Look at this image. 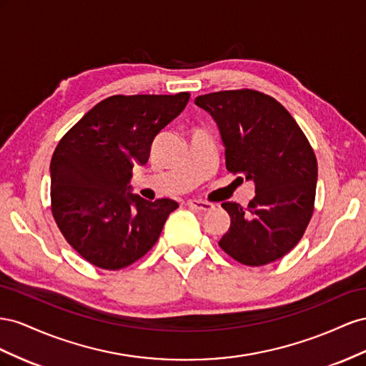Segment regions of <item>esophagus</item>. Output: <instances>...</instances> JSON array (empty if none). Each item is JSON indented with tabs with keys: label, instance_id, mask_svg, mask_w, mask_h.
Masks as SVG:
<instances>
[{
	"label": "esophagus",
	"instance_id": "34e87169",
	"mask_svg": "<svg viewBox=\"0 0 366 366\" xmlns=\"http://www.w3.org/2000/svg\"><path fill=\"white\" fill-rule=\"evenodd\" d=\"M187 207H190L192 210H196V212H210L213 208V204L207 202V201L192 199V201H187Z\"/></svg>",
	"mask_w": 366,
	"mask_h": 366
}]
</instances>
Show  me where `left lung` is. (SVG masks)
I'll return each instance as SVG.
<instances>
[{"label":"left lung","instance_id":"1","mask_svg":"<svg viewBox=\"0 0 366 366\" xmlns=\"http://www.w3.org/2000/svg\"><path fill=\"white\" fill-rule=\"evenodd\" d=\"M194 102L217 124L227 170L256 185L247 208L222 204L232 224L219 247L248 267L274 262L297 245L315 212V150L288 110L262 92H213Z\"/></svg>","mask_w":366,"mask_h":366}]
</instances>
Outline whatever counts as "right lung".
Returning a JSON list of instances; mask_svg holds the SVG:
<instances>
[{
	"instance_id": "1",
	"label": "right lung",
	"mask_w": 366,
	"mask_h": 366,
	"mask_svg": "<svg viewBox=\"0 0 366 366\" xmlns=\"http://www.w3.org/2000/svg\"><path fill=\"white\" fill-rule=\"evenodd\" d=\"M189 92L113 95L61 138L50 162V208L69 245L102 269L137 262L158 242L177 202L127 192L132 170L149 161L153 139L179 114Z\"/></svg>"
}]
</instances>
